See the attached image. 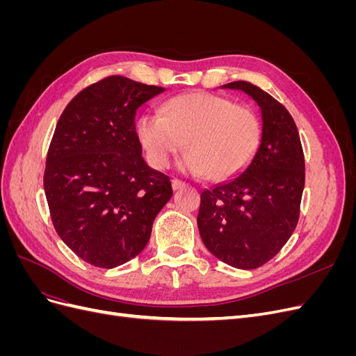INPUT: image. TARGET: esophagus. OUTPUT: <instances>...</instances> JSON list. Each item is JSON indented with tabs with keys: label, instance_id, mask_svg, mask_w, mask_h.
Listing matches in <instances>:
<instances>
[{
	"label": "esophagus",
	"instance_id": "34e87169",
	"mask_svg": "<svg viewBox=\"0 0 356 356\" xmlns=\"http://www.w3.org/2000/svg\"><path fill=\"white\" fill-rule=\"evenodd\" d=\"M182 187H186V184L179 179H172V188L174 190H181Z\"/></svg>",
	"mask_w": 356,
	"mask_h": 356
}]
</instances>
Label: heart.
I'll return each mask as SVG.
<instances>
[{
	"label": "heart",
	"instance_id": "obj_1",
	"mask_svg": "<svg viewBox=\"0 0 356 356\" xmlns=\"http://www.w3.org/2000/svg\"><path fill=\"white\" fill-rule=\"evenodd\" d=\"M136 134L152 166L161 169L186 145L179 168L213 181L234 177L260 141V122L246 106L224 96L195 92L170 99L161 114H144Z\"/></svg>",
	"mask_w": 356,
	"mask_h": 356
}]
</instances>
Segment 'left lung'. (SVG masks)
I'll list each match as a JSON object with an SVG mask.
<instances>
[{"label":"left lung","mask_w":356,"mask_h":356,"mask_svg":"<svg viewBox=\"0 0 356 356\" xmlns=\"http://www.w3.org/2000/svg\"><path fill=\"white\" fill-rule=\"evenodd\" d=\"M241 90L260 106L261 134L255 153L234 177L202 191L200 238L209 252L236 268H257L293 234L305 188V156L297 126L282 104L248 81Z\"/></svg>","instance_id":"1"}]
</instances>
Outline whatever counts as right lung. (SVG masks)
I'll return each mask as SVG.
<instances>
[{
	"instance_id": "obj_1",
	"label": "right lung",
	"mask_w": 356,
	"mask_h": 356,
	"mask_svg": "<svg viewBox=\"0 0 356 356\" xmlns=\"http://www.w3.org/2000/svg\"><path fill=\"white\" fill-rule=\"evenodd\" d=\"M163 88L104 79L63 110L50 143L44 193L59 238L81 260L113 268L141 252L172 197L169 178L143 159L136 110Z\"/></svg>"
}]
</instances>
